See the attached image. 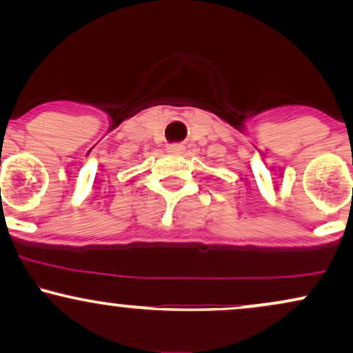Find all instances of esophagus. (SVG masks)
<instances>
[{"label":"esophagus","instance_id":"34e87169","mask_svg":"<svg viewBox=\"0 0 353 353\" xmlns=\"http://www.w3.org/2000/svg\"><path fill=\"white\" fill-rule=\"evenodd\" d=\"M182 151H184V146H182V145L174 143V145L168 146V153H171V154H181Z\"/></svg>","mask_w":353,"mask_h":353}]
</instances>
